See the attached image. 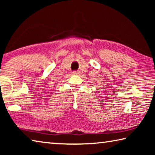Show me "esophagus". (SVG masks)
I'll return each mask as SVG.
<instances>
[{
	"mask_svg": "<svg viewBox=\"0 0 155 155\" xmlns=\"http://www.w3.org/2000/svg\"><path fill=\"white\" fill-rule=\"evenodd\" d=\"M78 74H79V72H78V71H74V72H72L73 75H78Z\"/></svg>",
	"mask_w": 155,
	"mask_h": 155,
	"instance_id": "esophagus-1",
	"label": "esophagus"
}]
</instances>
